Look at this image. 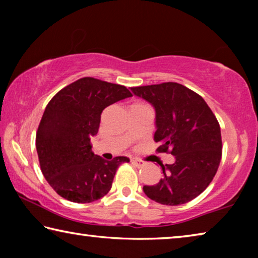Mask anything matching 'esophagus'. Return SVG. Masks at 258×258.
Listing matches in <instances>:
<instances>
[{
  "label": "esophagus",
  "instance_id": "esophagus-1",
  "mask_svg": "<svg viewBox=\"0 0 258 258\" xmlns=\"http://www.w3.org/2000/svg\"><path fill=\"white\" fill-rule=\"evenodd\" d=\"M131 161L135 165L138 166V167H142V166H145V161H143L142 159H139V158H132L131 159Z\"/></svg>",
  "mask_w": 258,
  "mask_h": 258
}]
</instances>
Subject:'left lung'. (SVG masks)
<instances>
[{
  "label": "left lung",
  "mask_w": 258,
  "mask_h": 258,
  "mask_svg": "<svg viewBox=\"0 0 258 258\" xmlns=\"http://www.w3.org/2000/svg\"><path fill=\"white\" fill-rule=\"evenodd\" d=\"M155 107V141L158 152L172 154L175 163L160 165L163 178L143 191L161 205L191 202L213 181L222 158L220 124L198 93L174 82L131 87Z\"/></svg>",
  "instance_id": "8db88e82"
}]
</instances>
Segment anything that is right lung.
<instances>
[{
	"mask_svg": "<svg viewBox=\"0 0 258 258\" xmlns=\"http://www.w3.org/2000/svg\"><path fill=\"white\" fill-rule=\"evenodd\" d=\"M130 97L123 85L83 77L47 103L36 132V150L43 175L61 197L92 203L111 189L117 168L130 158L104 160L94 155L91 137L98 133L103 109Z\"/></svg>",
	"mask_w": 258,
	"mask_h": 258,
	"instance_id": "obj_1",
	"label": "right lung"
}]
</instances>
